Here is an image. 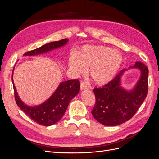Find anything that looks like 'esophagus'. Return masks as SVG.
Listing matches in <instances>:
<instances>
[{
    "label": "esophagus",
    "instance_id": "34e87169",
    "mask_svg": "<svg viewBox=\"0 0 159 159\" xmlns=\"http://www.w3.org/2000/svg\"><path fill=\"white\" fill-rule=\"evenodd\" d=\"M88 89V87H87V85H85V84H84V83H81V85H80V89H81V91L85 90V89Z\"/></svg>",
    "mask_w": 159,
    "mask_h": 159
}]
</instances>
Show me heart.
<instances>
[{"instance_id":"b5f03b06","label":"heart","mask_w":159,"mask_h":159,"mask_svg":"<svg viewBox=\"0 0 159 159\" xmlns=\"http://www.w3.org/2000/svg\"><path fill=\"white\" fill-rule=\"evenodd\" d=\"M123 57L119 52L105 46L86 45L78 53L71 54L68 67L76 76H81L89 69V75L98 86L109 84L121 69Z\"/></svg>"}]
</instances>
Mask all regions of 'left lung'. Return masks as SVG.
<instances>
[{
    "mask_svg": "<svg viewBox=\"0 0 159 159\" xmlns=\"http://www.w3.org/2000/svg\"><path fill=\"white\" fill-rule=\"evenodd\" d=\"M137 69L140 77L136 85L127 90L122 86V77L125 71ZM147 67L137 61L128 69H124L110 82L100 88H94L95 105L91 111L93 117L105 126H116L131 119L136 113L148 91Z\"/></svg>",
    "mask_w": 159,
    "mask_h": 159,
    "instance_id": "obj_1",
    "label": "left lung"
}]
</instances>
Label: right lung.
I'll return each instance as SVG.
<instances>
[{
  "label": "right lung",
  "instance_id": "1",
  "mask_svg": "<svg viewBox=\"0 0 159 159\" xmlns=\"http://www.w3.org/2000/svg\"><path fill=\"white\" fill-rule=\"evenodd\" d=\"M68 41V38H66L60 41L48 43L38 48L25 53L24 56H34L45 54L65 46ZM14 70V68L12 71V81L16 104L32 120L41 125L51 126L58 122L65 113L70 101L80 92V83L78 80L62 81L44 103L35 106H29L22 102L17 93L12 78Z\"/></svg>",
  "mask_w": 159,
  "mask_h": 159
}]
</instances>
